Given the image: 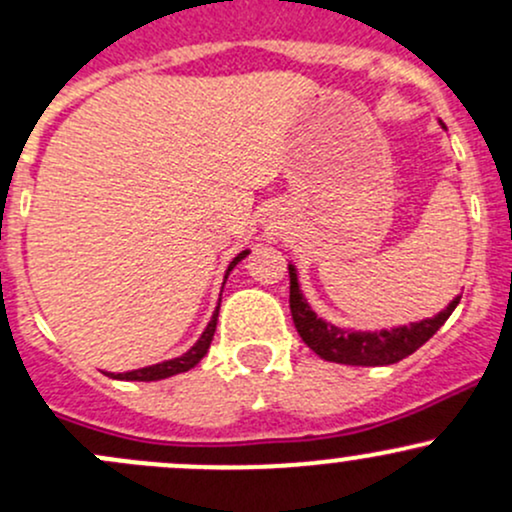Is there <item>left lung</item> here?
Here are the masks:
<instances>
[{
	"label": "left lung",
	"mask_w": 512,
	"mask_h": 512,
	"mask_svg": "<svg viewBox=\"0 0 512 512\" xmlns=\"http://www.w3.org/2000/svg\"><path fill=\"white\" fill-rule=\"evenodd\" d=\"M289 284L291 318H294L301 340L325 362L350 364V367H386V364H396L413 355L445 325V320L452 316L459 299H462V296H457V299L449 301L445 311L411 325L384 330H347L318 318L311 303L301 294L299 272L294 265H289Z\"/></svg>",
	"instance_id": "obj_1"
}]
</instances>
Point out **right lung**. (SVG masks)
I'll list each match as a JSON object with an SVG mask.
<instances>
[{"instance_id": "right-lung-1", "label": "right lung", "mask_w": 512, "mask_h": 512, "mask_svg": "<svg viewBox=\"0 0 512 512\" xmlns=\"http://www.w3.org/2000/svg\"><path fill=\"white\" fill-rule=\"evenodd\" d=\"M250 255V250H243L238 252V257H233V262H230L228 269H226V277H223V284H226L228 274L233 272V267L238 265L240 260H245V257ZM223 291V289H221ZM218 308H221V301H218L216 311H213V316L209 320V325H206V330L201 333V338L194 342L192 347H189L184 355L174 357V359H167V362H157V364H150V367H143V369H133V372H123V374H114V372H104L106 376H111V379H121V381H160V379H167V376H174V374H182V372H189V369L196 367V364L204 359L206 352H209L211 347V340H213V333H216V323H218Z\"/></svg>"}]
</instances>
